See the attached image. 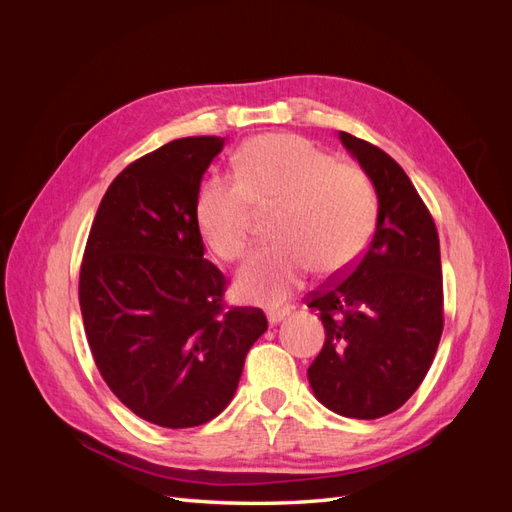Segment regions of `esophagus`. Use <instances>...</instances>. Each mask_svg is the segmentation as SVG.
Returning <instances> with one entry per match:
<instances>
[{
    "label": "esophagus",
    "mask_w": 512,
    "mask_h": 512,
    "mask_svg": "<svg viewBox=\"0 0 512 512\" xmlns=\"http://www.w3.org/2000/svg\"><path fill=\"white\" fill-rule=\"evenodd\" d=\"M288 314H290V309H288V307H284V309H269V312H267V316H269V322H271V324L282 322Z\"/></svg>",
    "instance_id": "esophagus-1"
}]
</instances>
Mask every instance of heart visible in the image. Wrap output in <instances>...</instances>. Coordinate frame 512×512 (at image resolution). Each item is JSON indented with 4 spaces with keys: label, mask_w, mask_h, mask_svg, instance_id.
<instances>
[{
    "label": "heart",
    "mask_w": 512,
    "mask_h": 512,
    "mask_svg": "<svg viewBox=\"0 0 512 512\" xmlns=\"http://www.w3.org/2000/svg\"><path fill=\"white\" fill-rule=\"evenodd\" d=\"M277 241L239 271L241 297L275 305L286 301L314 267L337 275L361 258L374 235L378 203L369 177L335 162L297 134H265L247 141L235 177H211L200 188L196 220L211 250L241 260L252 247L258 213H271Z\"/></svg>",
    "instance_id": "b5f03b06"
}]
</instances>
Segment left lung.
Instances as JSON below:
<instances>
[{
    "label": "left lung",
    "instance_id": "obj_1",
    "mask_svg": "<svg viewBox=\"0 0 512 512\" xmlns=\"http://www.w3.org/2000/svg\"><path fill=\"white\" fill-rule=\"evenodd\" d=\"M378 194L365 254L305 297L324 324L307 369L314 395L348 418L399 410L425 380L444 329L440 239L423 198L389 153L339 132Z\"/></svg>",
    "mask_w": 512,
    "mask_h": 512
}]
</instances>
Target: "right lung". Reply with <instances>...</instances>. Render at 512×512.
I'll return each mask as SVG.
<instances>
[{"label": "right lung", "mask_w": 512, "mask_h": 512, "mask_svg": "<svg viewBox=\"0 0 512 512\" xmlns=\"http://www.w3.org/2000/svg\"><path fill=\"white\" fill-rule=\"evenodd\" d=\"M220 136L177 138L108 185L79 275L85 335L123 406L166 429L209 423L237 391L245 356L267 331L260 307L224 301L205 256L196 200Z\"/></svg>", "instance_id": "right-lung-1"}]
</instances>
